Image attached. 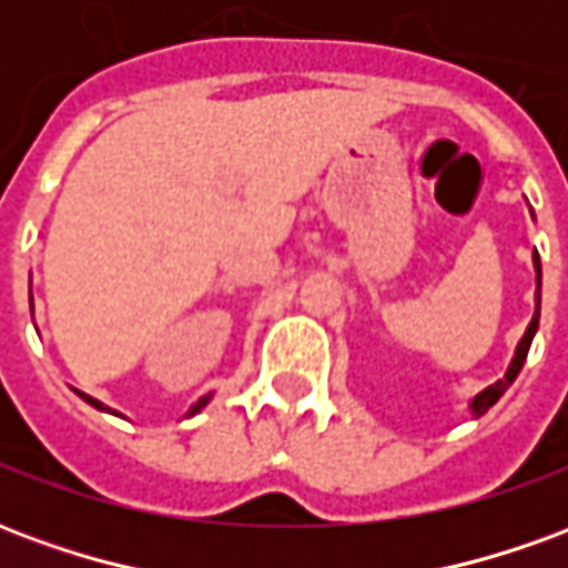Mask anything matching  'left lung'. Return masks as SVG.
<instances>
[{
    "label": "left lung",
    "instance_id": "obj_1",
    "mask_svg": "<svg viewBox=\"0 0 568 568\" xmlns=\"http://www.w3.org/2000/svg\"><path fill=\"white\" fill-rule=\"evenodd\" d=\"M536 273H538V288H541V261H538V252H536ZM538 307H541V301H538V304H536V316H532V322H529V328H526L524 341L517 344V353H514L511 368H508V374H505L501 381L493 383V386H487V389H484V393L477 395L475 402H471V410H475V417H480V414H487L489 407L499 402L501 393H505V389L511 386L514 377L520 374V368H524L526 353H529V344H532V337H536V328H538Z\"/></svg>",
    "mask_w": 568,
    "mask_h": 568
}]
</instances>
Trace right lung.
Returning a JSON list of instances; mask_svg holds the SVG:
<instances>
[{
  "instance_id": "add662e5",
  "label": "right lung",
  "mask_w": 568,
  "mask_h": 568,
  "mask_svg": "<svg viewBox=\"0 0 568 568\" xmlns=\"http://www.w3.org/2000/svg\"><path fill=\"white\" fill-rule=\"evenodd\" d=\"M79 395H81V398H84V402H88V405H93V407H100V410H105V407L100 405V402H97V398H91V395H84V393H79ZM203 405H206V398H200L197 405L191 407V414H197V410H200V407H203Z\"/></svg>"
}]
</instances>
